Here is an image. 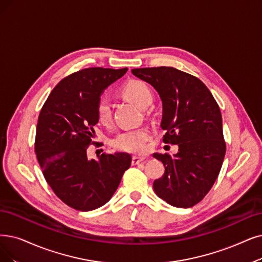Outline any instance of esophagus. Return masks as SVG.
Here are the masks:
<instances>
[{"instance_id": "esophagus-1", "label": "esophagus", "mask_w": 262, "mask_h": 262, "mask_svg": "<svg viewBox=\"0 0 262 262\" xmlns=\"http://www.w3.org/2000/svg\"><path fill=\"white\" fill-rule=\"evenodd\" d=\"M144 160H145V158H143V157L133 156V158H132V164H133V165H137V164H139V163H141V162H144Z\"/></svg>"}]
</instances>
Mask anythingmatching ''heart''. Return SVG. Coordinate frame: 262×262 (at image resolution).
<instances>
[{
    "mask_svg": "<svg viewBox=\"0 0 262 262\" xmlns=\"http://www.w3.org/2000/svg\"><path fill=\"white\" fill-rule=\"evenodd\" d=\"M119 95L140 108H146L152 102V91L147 83L131 79L120 88ZM96 116L98 121L103 125H108L112 122V108L110 102L101 98L96 105ZM151 139V132L148 128H139L125 130L118 133L113 140L114 148L130 154H144L146 151V143Z\"/></svg>",
    "mask_w": 262,
    "mask_h": 262,
    "instance_id": "heart-1",
    "label": "heart"
}]
</instances>
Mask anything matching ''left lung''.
Here are the masks:
<instances>
[{
  "instance_id": "8db88e82",
  "label": "left lung",
  "mask_w": 262,
  "mask_h": 262,
  "mask_svg": "<svg viewBox=\"0 0 262 262\" xmlns=\"http://www.w3.org/2000/svg\"><path fill=\"white\" fill-rule=\"evenodd\" d=\"M162 100L163 143L179 152L154 154L165 166L154 182L159 198L176 207H191L211 190L226 154L222 113L211 91L198 77L171 67L133 69Z\"/></svg>"
}]
</instances>
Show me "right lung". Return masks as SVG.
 Returning a JSON list of instances; mask_svg holds the SVG:
<instances>
[{"mask_svg": "<svg viewBox=\"0 0 262 262\" xmlns=\"http://www.w3.org/2000/svg\"><path fill=\"white\" fill-rule=\"evenodd\" d=\"M127 71L88 68L73 73L59 81L40 110L34 144L37 161L52 191L77 211L108 202L131 165L125 152L102 154L98 161L87 157L89 146L97 144L92 141L97 102Z\"/></svg>", "mask_w": 262, "mask_h": 262, "instance_id": "right-lung-1", "label": "right lung"}]
</instances>
